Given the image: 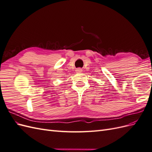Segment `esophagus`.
Returning a JSON list of instances; mask_svg holds the SVG:
<instances>
[{
  "mask_svg": "<svg viewBox=\"0 0 152 152\" xmlns=\"http://www.w3.org/2000/svg\"><path fill=\"white\" fill-rule=\"evenodd\" d=\"M82 72V70L81 68H80L76 69V72L77 73H81Z\"/></svg>",
  "mask_w": 152,
  "mask_h": 152,
  "instance_id": "obj_1",
  "label": "esophagus"
}]
</instances>
